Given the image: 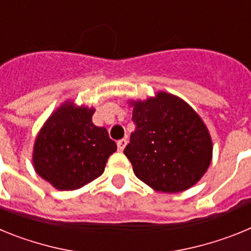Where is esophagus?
I'll use <instances>...</instances> for the list:
<instances>
[{"label": "esophagus", "instance_id": "esophagus-1", "mask_svg": "<svg viewBox=\"0 0 251 251\" xmlns=\"http://www.w3.org/2000/svg\"><path fill=\"white\" fill-rule=\"evenodd\" d=\"M127 142H128L127 139H124V138L117 142V146H118V151H121V152H122V151L126 148V146H127Z\"/></svg>", "mask_w": 251, "mask_h": 251}]
</instances>
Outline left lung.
<instances>
[{"instance_id": "obj_1", "label": "left lung", "mask_w": 251, "mask_h": 251, "mask_svg": "<svg viewBox=\"0 0 251 251\" xmlns=\"http://www.w3.org/2000/svg\"><path fill=\"white\" fill-rule=\"evenodd\" d=\"M129 103L136 129L124 154L136 176L168 194L185 191L200 181L212 158L211 137L200 115L165 92Z\"/></svg>"}]
</instances>
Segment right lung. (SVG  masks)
I'll return each instance as SVG.
<instances>
[{
	"mask_svg": "<svg viewBox=\"0 0 251 251\" xmlns=\"http://www.w3.org/2000/svg\"><path fill=\"white\" fill-rule=\"evenodd\" d=\"M94 110L66 101L37 134L32 154L35 171L57 190H77L98 178L117 151L108 130L93 124Z\"/></svg>",
	"mask_w": 251,
	"mask_h": 251,
	"instance_id": "right-lung-1",
	"label": "right lung"
}]
</instances>
